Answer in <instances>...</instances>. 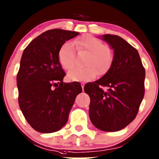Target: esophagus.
<instances>
[{"label":"esophagus","mask_w":159,"mask_h":159,"mask_svg":"<svg viewBox=\"0 0 159 159\" xmlns=\"http://www.w3.org/2000/svg\"><path fill=\"white\" fill-rule=\"evenodd\" d=\"M84 84H85V83H84V82H81V85H82V89H83V88H84Z\"/></svg>","instance_id":"34e87169"}]
</instances>
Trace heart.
<instances>
[{
  "label": "heart",
  "mask_w": 159,
  "mask_h": 159,
  "mask_svg": "<svg viewBox=\"0 0 159 159\" xmlns=\"http://www.w3.org/2000/svg\"><path fill=\"white\" fill-rule=\"evenodd\" d=\"M79 52H88L84 61L85 67L75 68L68 73L72 81L88 82L98 75H104L110 69L115 59V50L110 45L104 44L100 39L86 34L74 42ZM58 59L65 70H71L75 65L76 51L73 44L65 43L60 49Z\"/></svg>",
  "instance_id": "obj_1"
}]
</instances>
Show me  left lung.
<instances>
[{
	"instance_id": "obj_1",
	"label": "left lung",
	"mask_w": 159,
	"mask_h": 159,
	"mask_svg": "<svg viewBox=\"0 0 159 159\" xmlns=\"http://www.w3.org/2000/svg\"><path fill=\"white\" fill-rule=\"evenodd\" d=\"M115 50L110 69L100 80L84 85L90 98L93 124L104 131L124 129L137 116L145 95V70L138 51L123 38L105 34L102 38ZM102 87H108L104 92Z\"/></svg>"
}]
</instances>
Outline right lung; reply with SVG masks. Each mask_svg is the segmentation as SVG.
I'll list each match as a JSON object with an SVG mask.
<instances>
[{
	"label": "right lung",
	"mask_w": 159,
	"mask_h": 159,
	"mask_svg": "<svg viewBox=\"0 0 159 159\" xmlns=\"http://www.w3.org/2000/svg\"><path fill=\"white\" fill-rule=\"evenodd\" d=\"M79 33L52 29L30 43L22 53L17 75L18 102L25 118L41 133L58 131L67 123L80 82L64 83L66 73L58 59L60 49Z\"/></svg>",
	"instance_id": "right-lung-1"
}]
</instances>
